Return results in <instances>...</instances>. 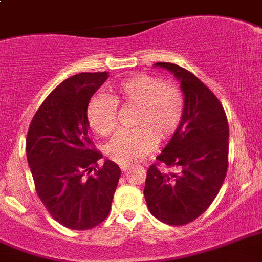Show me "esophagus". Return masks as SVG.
Segmentation results:
<instances>
[{"instance_id": "1", "label": "esophagus", "mask_w": 262, "mask_h": 262, "mask_svg": "<svg viewBox=\"0 0 262 262\" xmlns=\"http://www.w3.org/2000/svg\"><path fill=\"white\" fill-rule=\"evenodd\" d=\"M128 168H129V164H120V169H122L123 172L128 171Z\"/></svg>"}]
</instances>
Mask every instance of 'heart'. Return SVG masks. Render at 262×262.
Wrapping results in <instances>:
<instances>
[{
  "label": "heart",
  "instance_id": "heart-1",
  "mask_svg": "<svg viewBox=\"0 0 262 262\" xmlns=\"http://www.w3.org/2000/svg\"><path fill=\"white\" fill-rule=\"evenodd\" d=\"M135 107L134 129L120 131L107 144L110 159L133 164L154 149L158 140L171 138L182 124L184 99L179 87L160 78L140 74L122 80L108 97L95 95L86 107V119L93 131L108 136L118 126V107Z\"/></svg>",
  "mask_w": 262,
  "mask_h": 262
}]
</instances>
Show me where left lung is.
<instances>
[{"label": "left lung", "instance_id": "left-lung-1", "mask_svg": "<svg viewBox=\"0 0 262 262\" xmlns=\"http://www.w3.org/2000/svg\"><path fill=\"white\" fill-rule=\"evenodd\" d=\"M173 74L184 95L182 124L158 156L175 172L151 165L144 198L149 212L169 225L188 224L217 196L228 168L229 127L224 108L198 77L183 67L158 62Z\"/></svg>", "mask_w": 262, "mask_h": 262}]
</instances>
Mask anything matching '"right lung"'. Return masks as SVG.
Returning <instances> with one entry per match:
<instances>
[{
	"mask_svg": "<svg viewBox=\"0 0 262 262\" xmlns=\"http://www.w3.org/2000/svg\"><path fill=\"white\" fill-rule=\"evenodd\" d=\"M108 73L67 78L35 113L26 138V156L37 193L50 214L69 229L97 227L108 216L120 168L91 148L86 107ZM93 170L94 173L90 176Z\"/></svg>",
	"mask_w": 262,
	"mask_h": 262,
	"instance_id": "right-lung-1",
	"label": "right lung"
}]
</instances>
